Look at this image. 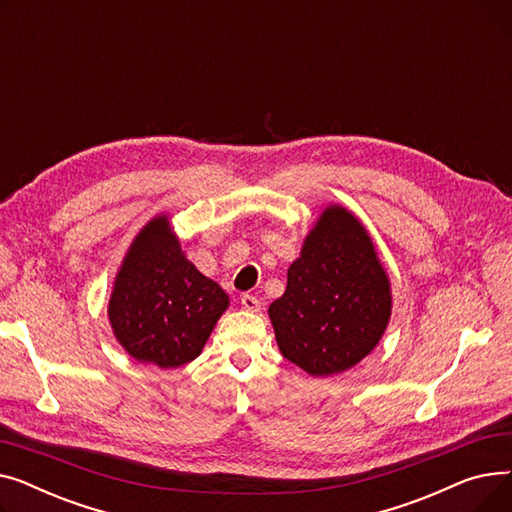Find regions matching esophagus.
<instances>
[{
  "instance_id": "esophagus-1",
  "label": "esophagus",
  "mask_w": 512,
  "mask_h": 512,
  "mask_svg": "<svg viewBox=\"0 0 512 512\" xmlns=\"http://www.w3.org/2000/svg\"><path fill=\"white\" fill-rule=\"evenodd\" d=\"M240 305H242V309H245V311H253V313L261 309L259 299L253 297V294H242V297H240Z\"/></svg>"
}]
</instances>
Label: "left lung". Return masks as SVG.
I'll use <instances>...</instances> for the list:
<instances>
[{
    "label": "left lung",
    "instance_id": "obj_1",
    "mask_svg": "<svg viewBox=\"0 0 512 512\" xmlns=\"http://www.w3.org/2000/svg\"><path fill=\"white\" fill-rule=\"evenodd\" d=\"M390 309V282L369 234L351 211L332 205L288 267L270 319L288 361L311 375H334L373 351Z\"/></svg>",
    "mask_w": 512,
    "mask_h": 512
}]
</instances>
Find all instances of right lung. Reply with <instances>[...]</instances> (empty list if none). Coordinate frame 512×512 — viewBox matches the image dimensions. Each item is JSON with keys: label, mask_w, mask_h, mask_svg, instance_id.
I'll return each instance as SVG.
<instances>
[{"label": "right lung", "mask_w": 512, "mask_h": 512, "mask_svg": "<svg viewBox=\"0 0 512 512\" xmlns=\"http://www.w3.org/2000/svg\"><path fill=\"white\" fill-rule=\"evenodd\" d=\"M226 307L228 294L182 255L161 215L134 238L107 315L130 357L170 369L201 355Z\"/></svg>", "instance_id": "obj_1"}]
</instances>
